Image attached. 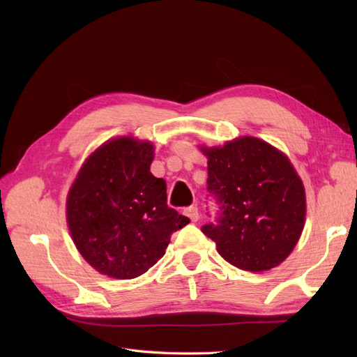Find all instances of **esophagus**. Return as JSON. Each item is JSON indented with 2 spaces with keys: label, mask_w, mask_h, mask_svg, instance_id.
I'll return each mask as SVG.
<instances>
[{
  "label": "esophagus",
  "mask_w": 357,
  "mask_h": 357,
  "mask_svg": "<svg viewBox=\"0 0 357 357\" xmlns=\"http://www.w3.org/2000/svg\"><path fill=\"white\" fill-rule=\"evenodd\" d=\"M185 214L188 215V218L192 220V222H197L199 219V211H198V207L197 205H190V207H188L185 210Z\"/></svg>",
  "instance_id": "obj_1"
}]
</instances>
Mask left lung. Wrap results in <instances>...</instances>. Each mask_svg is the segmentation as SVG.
<instances>
[{
    "instance_id": "obj_1",
    "label": "left lung",
    "mask_w": 357,
    "mask_h": 357,
    "mask_svg": "<svg viewBox=\"0 0 357 357\" xmlns=\"http://www.w3.org/2000/svg\"><path fill=\"white\" fill-rule=\"evenodd\" d=\"M208 158V195L215 222L201 231L226 262L261 273L294 250L305 220L304 185L287 156L255 137L202 149Z\"/></svg>"
}]
</instances>
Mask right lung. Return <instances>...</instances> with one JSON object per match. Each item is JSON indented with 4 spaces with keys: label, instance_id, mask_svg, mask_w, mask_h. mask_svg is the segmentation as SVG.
Masks as SVG:
<instances>
[{
    "label": "right lung",
    "instance_id": "1",
    "mask_svg": "<svg viewBox=\"0 0 357 357\" xmlns=\"http://www.w3.org/2000/svg\"><path fill=\"white\" fill-rule=\"evenodd\" d=\"M153 146L131 137L102 144L84 162L67 199V220L86 262L113 278L149 271L171 234L190 220L167 204V185L150 172Z\"/></svg>",
    "mask_w": 357,
    "mask_h": 357
}]
</instances>
